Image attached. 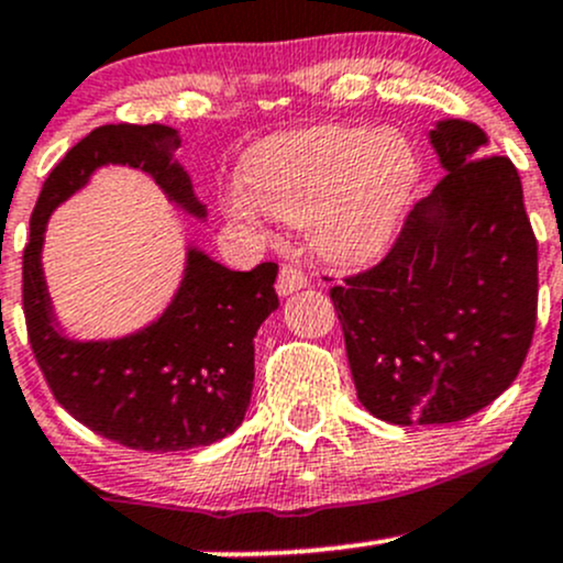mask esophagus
Instances as JSON below:
<instances>
[{
    "label": "esophagus",
    "mask_w": 563,
    "mask_h": 563,
    "mask_svg": "<svg viewBox=\"0 0 563 563\" xmlns=\"http://www.w3.org/2000/svg\"><path fill=\"white\" fill-rule=\"evenodd\" d=\"M306 282H308L306 274L298 268V265H282L279 279H276V292L284 298V295H292L298 292V289H303Z\"/></svg>",
    "instance_id": "obj_1"
}]
</instances>
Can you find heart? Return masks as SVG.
I'll use <instances>...</instances> for the list:
<instances>
[{"mask_svg":"<svg viewBox=\"0 0 563 563\" xmlns=\"http://www.w3.org/2000/svg\"><path fill=\"white\" fill-rule=\"evenodd\" d=\"M416 174L413 144L400 131L322 125L265 142L246 174L253 192L233 185L222 211L246 231H260L263 209L287 225L308 222L324 260L362 265L395 239Z\"/></svg>","mask_w":563,"mask_h":563,"instance_id":"obj_1","label":"heart"}]
</instances>
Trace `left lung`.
Returning a JSON list of instances; mask_svg holds the SVG:
<instances>
[{
  "label": "left lung",
  "instance_id": "obj_1",
  "mask_svg": "<svg viewBox=\"0 0 563 563\" xmlns=\"http://www.w3.org/2000/svg\"><path fill=\"white\" fill-rule=\"evenodd\" d=\"M445 177L386 257L330 289L356 397L389 424H451L521 371L537 322V239L523 187L467 120L429 131Z\"/></svg>",
  "mask_w": 563,
  "mask_h": 563
}]
</instances>
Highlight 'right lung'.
Returning <instances> with one entry per match:
<instances>
[{"mask_svg":"<svg viewBox=\"0 0 563 563\" xmlns=\"http://www.w3.org/2000/svg\"><path fill=\"white\" fill-rule=\"evenodd\" d=\"M168 125H101L47 174L23 250V313L37 365L62 408L125 449L168 453L217 443L244 421L255 380V335L279 308L276 263L231 271L187 250L185 279L172 306L134 335L71 341L58 330L42 276V239L51 211L107 163L142 168L168 201L207 217L174 150Z\"/></svg>","mask_w":563,"mask_h":563,"instance_id":"1","label":"right lung"}]
</instances>
